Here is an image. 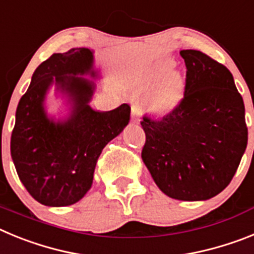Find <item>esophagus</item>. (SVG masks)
Segmentation results:
<instances>
[{
    "mask_svg": "<svg viewBox=\"0 0 254 254\" xmlns=\"http://www.w3.org/2000/svg\"><path fill=\"white\" fill-rule=\"evenodd\" d=\"M141 114V107L137 104H133L131 107V121L133 123H138Z\"/></svg>",
    "mask_w": 254,
    "mask_h": 254,
    "instance_id": "obj_1",
    "label": "esophagus"
}]
</instances>
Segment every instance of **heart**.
Returning <instances> with one entry per match:
<instances>
[{
  "label": "heart",
  "instance_id": "1",
  "mask_svg": "<svg viewBox=\"0 0 254 254\" xmlns=\"http://www.w3.org/2000/svg\"><path fill=\"white\" fill-rule=\"evenodd\" d=\"M172 62L161 61L155 66L151 75V81L158 80L149 99V107L152 112L159 114L169 113L181 103L185 93V81L178 71H170Z\"/></svg>",
  "mask_w": 254,
  "mask_h": 254
}]
</instances>
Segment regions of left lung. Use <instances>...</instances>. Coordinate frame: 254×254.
I'll use <instances>...</instances> for the list:
<instances>
[{"label":"left lung","instance_id":"obj_1","mask_svg":"<svg viewBox=\"0 0 254 254\" xmlns=\"http://www.w3.org/2000/svg\"><path fill=\"white\" fill-rule=\"evenodd\" d=\"M181 56L185 96L160 120L143 116L141 156L167 196L202 201L225 190L239 167L248 142L246 109L224 64L194 49Z\"/></svg>","mask_w":254,"mask_h":254}]
</instances>
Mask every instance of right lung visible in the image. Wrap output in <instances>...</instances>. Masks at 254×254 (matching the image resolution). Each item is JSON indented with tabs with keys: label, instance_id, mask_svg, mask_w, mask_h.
<instances>
[{
	"label": "right lung",
	"instance_id": "1",
	"mask_svg": "<svg viewBox=\"0 0 254 254\" xmlns=\"http://www.w3.org/2000/svg\"><path fill=\"white\" fill-rule=\"evenodd\" d=\"M93 62L89 48L52 55L35 69L17 105L11 158L24 187L42 205L62 207L80 201L93 185L102 150L129 122L128 104L109 112L94 111L89 105L95 84L76 75L95 77ZM53 82L73 104L66 120L49 119L44 109Z\"/></svg>",
	"mask_w": 254,
	"mask_h": 254
}]
</instances>
